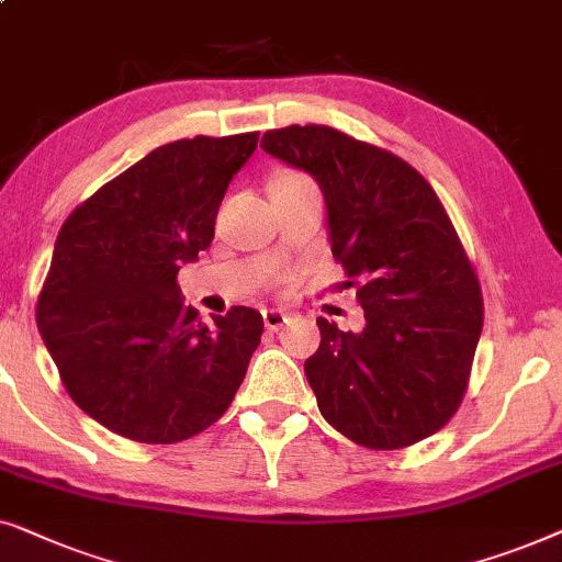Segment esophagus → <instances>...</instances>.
I'll return each mask as SVG.
<instances>
[{"mask_svg":"<svg viewBox=\"0 0 562 562\" xmlns=\"http://www.w3.org/2000/svg\"><path fill=\"white\" fill-rule=\"evenodd\" d=\"M262 318H265L267 330H280L284 323L290 321V315L284 313V311H278V307H270V311L262 313Z\"/></svg>","mask_w":562,"mask_h":562,"instance_id":"1","label":"esophagus"}]
</instances>
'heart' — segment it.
Returning <instances> with one entry per match:
<instances>
[{"label":"heart","mask_w":562,"mask_h":562,"mask_svg":"<svg viewBox=\"0 0 562 562\" xmlns=\"http://www.w3.org/2000/svg\"><path fill=\"white\" fill-rule=\"evenodd\" d=\"M278 180L280 183H307V178L295 176V172H284V176H280Z\"/></svg>","instance_id":"1"}]
</instances>
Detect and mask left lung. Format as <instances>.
Instances as JSON below:
<instances>
[{
  "instance_id": "obj_1",
  "label": "left lung",
  "mask_w": 562,
  "mask_h": 562,
  "mask_svg": "<svg viewBox=\"0 0 562 562\" xmlns=\"http://www.w3.org/2000/svg\"><path fill=\"white\" fill-rule=\"evenodd\" d=\"M262 149L315 178L330 251L367 326L318 318L305 361L321 415L363 448L397 450L438 432L461 405L484 326L476 272L428 180L397 155L330 126H284Z\"/></svg>"
}]
</instances>
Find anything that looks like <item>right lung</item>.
Masks as SVG:
<instances>
[{"instance_id": "obj_1", "label": "right lung", "mask_w": 562, "mask_h": 562, "mask_svg": "<svg viewBox=\"0 0 562 562\" xmlns=\"http://www.w3.org/2000/svg\"><path fill=\"white\" fill-rule=\"evenodd\" d=\"M257 137L153 149L78 205L55 239L37 328L76 405L116 436H199L247 374L262 315L234 305L205 326L176 278L209 249L218 205Z\"/></svg>"}]
</instances>
